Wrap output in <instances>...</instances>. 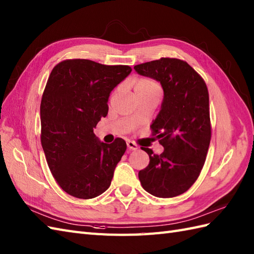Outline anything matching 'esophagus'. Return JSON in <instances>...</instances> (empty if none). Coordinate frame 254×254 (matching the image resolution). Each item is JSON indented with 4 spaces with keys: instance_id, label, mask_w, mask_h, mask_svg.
<instances>
[{
    "instance_id": "obj_1",
    "label": "esophagus",
    "mask_w": 254,
    "mask_h": 254,
    "mask_svg": "<svg viewBox=\"0 0 254 254\" xmlns=\"http://www.w3.org/2000/svg\"><path fill=\"white\" fill-rule=\"evenodd\" d=\"M127 148L129 150H136L138 148V146L135 144L134 141H131V140H127Z\"/></svg>"
}]
</instances>
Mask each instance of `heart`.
I'll use <instances>...</instances> for the list:
<instances>
[{
	"mask_svg": "<svg viewBox=\"0 0 254 254\" xmlns=\"http://www.w3.org/2000/svg\"><path fill=\"white\" fill-rule=\"evenodd\" d=\"M133 88L135 95L137 94H159L160 93V85L155 80L149 78H138L134 80Z\"/></svg>",
	"mask_w": 254,
	"mask_h": 254,
	"instance_id": "heart-1",
	"label": "heart"
}]
</instances>
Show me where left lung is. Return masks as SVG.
Returning a JSON list of instances; mask_svg holds the SVG:
<instances>
[{"mask_svg": "<svg viewBox=\"0 0 254 254\" xmlns=\"http://www.w3.org/2000/svg\"><path fill=\"white\" fill-rule=\"evenodd\" d=\"M135 71L160 82L161 110L150 126L151 136L164 150L149 156V164L138 172L146 191L160 198L184 193L197 181L211 140L209 92L196 70L178 58H160L134 66Z\"/></svg>", "mask_w": 254, "mask_h": 254, "instance_id": "1", "label": "left lung"}]
</instances>
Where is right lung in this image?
<instances>
[{
  "instance_id": "1",
  "label": "right lung",
  "mask_w": 254,
  "mask_h": 254,
  "mask_svg": "<svg viewBox=\"0 0 254 254\" xmlns=\"http://www.w3.org/2000/svg\"><path fill=\"white\" fill-rule=\"evenodd\" d=\"M123 64L66 60L53 68L40 106L41 144L57 184L70 196L95 198L108 190L127 143L105 144L94 127L108 114L110 92L131 73Z\"/></svg>"
}]
</instances>
